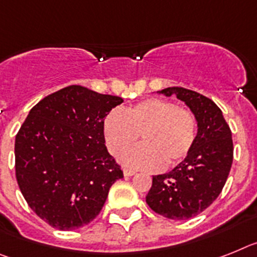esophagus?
Returning <instances> with one entry per match:
<instances>
[{
	"label": "esophagus",
	"mask_w": 257,
	"mask_h": 257,
	"mask_svg": "<svg viewBox=\"0 0 257 257\" xmlns=\"http://www.w3.org/2000/svg\"><path fill=\"white\" fill-rule=\"evenodd\" d=\"M135 175H136V171H133V169H128V168L124 169V176H125V177H131V176H135Z\"/></svg>",
	"instance_id": "1"
}]
</instances>
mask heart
Returning <instances> with one entry per match:
<instances>
[{"label":"heart","mask_w":257,"mask_h":257,"mask_svg":"<svg viewBox=\"0 0 257 257\" xmlns=\"http://www.w3.org/2000/svg\"><path fill=\"white\" fill-rule=\"evenodd\" d=\"M141 134L144 144L120 154V162L137 169H158L178 164L193 150L198 122L191 111L160 98L113 110L103 120V135L111 154H119Z\"/></svg>","instance_id":"obj_1"}]
</instances>
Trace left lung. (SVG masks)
I'll return each mask as SVG.
<instances>
[{
	"instance_id": "obj_1",
	"label": "left lung",
	"mask_w": 257,
	"mask_h": 257,
	"mask_svg": "<svg viewBox=\"0 0 257 257\" xmlns=\"http://www.w3.org/2000/svg\"><path fill=\"white\" fill-rule=\"evenodd\" d=\"M185 102L198 122L193 150L177 167L153 176L146 195L151 209L171 220H189L220 195L233 163L231 131L215 102L194 90L172 86L158 91Z\"/></svg>"
}]
</instances>
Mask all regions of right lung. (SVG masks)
<instances>
[{
	"instance_id": "1",
	"label": "right lung",
	"mask_w": 257,
	"mask_h": 257,
	"mask_svg": "<svg viewBox=\"0 0 257 257\" xmlns=\"http://www.w3.org/2000/svg\"><path fill=\"white\" fill-rule=\"evenodd\" d=\"M122 98L71 85L30 111L15 137V175L36 215L75 230L101 212L122 171L104 145L103 120Z\"/></svg>"
}]
</instances>
